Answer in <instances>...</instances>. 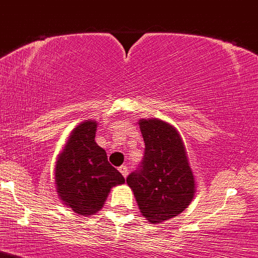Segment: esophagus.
Here are the masks:
<instances>
[{
    "instance_id": "obj_1",
    "label": "esophagus",
    "mask_w": 258,
    "mask_h": 258,
    "mask_svg": "<svg viewBox=\"0 0 258 258\" xmlns=\"http://www.w3.org/2000/svg\"><path fill=\"white\" fill-rule=\"evenodd\" d=\"M118 170H119V171H120V174L123 175L124 177H126V176H128V168H126L125 165H121L120 168H119Z\"/></svg>"
}]
</instances>
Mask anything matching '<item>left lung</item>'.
<instances>
[{"label":"left lung","mask_w":258,"mask_h":258,"mask_svg":"<svg viewBox=\"0 0 258 258\" xmlns=\"http://www.w3.org/2000/svg\"><path fill=\"white\" fill-rule=\"evenodd\" d=\"M144 158L126 177L143 216L158 224L181 214L195 195V179L179 132L159 119H140Z\"/></svg>","instance_id":"obj_1"}]
</instances>
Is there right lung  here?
Returning a JSON list of instances; mask_svg holds the SVG:
<instances>
[{
	"label": "right lung",
	"mask_w": 258,
	"mask_h": 258,
	"mask_svg": "<svg viewBox=\"0 0 258 258\" xmlns=\"http://www.w3.org/2000/svg\"><path fill=\"white\" fill-rule=\"evenodd\" d=\"M97 125V121L86 120L74 128L54 170L62 203L86 217L103 208L111 187L125 181L109 164L104 149L95 143Z\"/></svg>",
	"instance_id": "1"
}]
</instances>
